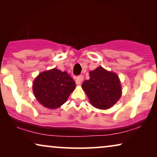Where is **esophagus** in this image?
Listing matches in <instances>:
<instances>
[{
    "instance_id": "esophagus-1",
    "label": "esophagus",
    "mask_w": 157,
    "mask_h": 157,
    "mask_svg": "<svg viewBox=\"0 0 157 157\" xmlns=\"http://www.w3.org/2000/svg\"><path fill=\"white\" fill-rule=\"evenodd\" d=\"M83 80V76H82V75H80V76H78V77H77L76 79V83L77 85H80L81 81H82Z\"/></svg>"
}]
</instances>
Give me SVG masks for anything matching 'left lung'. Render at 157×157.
Here are the masks:
<instances>
[{
    "label": "left lung",
    "mask_w": 157,
    "mask_h": 157,
    "mask_svg": "<svg viewBox=\"0 0 157 157\" xmlns=\"http://www.w3.org/2000/svg\"><path fill=\"white\" fill-rule=\"evenodd\" d=\"M89 76L90 78L83 81L81 86L91 105L99 109L111 108L121 96L119 76L101 66L90 71Z\"/></svg>",
    "instance_id": "1"
}]
</instances>
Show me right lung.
<instances>
[{"instance_id": "1", "label": "right lung", "mask_w": 157, "mask_h": 157, "mask_svg": "<svg viewBox=\"0 0 157 157\" xmlns=\"http://www.w3.org/2000/svg\"><path fill=\"white\" fill-rule=\"evenodd\" d=\"M75 88L76 83L71 77L56 68L40 73L33 84L36 99L44 106L51 109L63 105Z\"/></svg>"}]
</instances>
